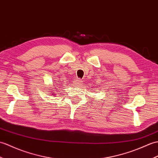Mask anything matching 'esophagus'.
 I'll use <instances>...</instances> for the list:
<instances>
[{"label":"esophagus","instance_id":"34e87169","mask_svg":"<svg viewBox=\"0 0 158 158\" xmlns=\"http://www.w3.org/2000/svg\"><path fill=\"white\" fill-rule=\"evenodd\" d=\"M82 81H81V79H77L75 81V85H80L82 83Z\"/></svg>","mask_w":158,"mask_h":158}]
</instances>
